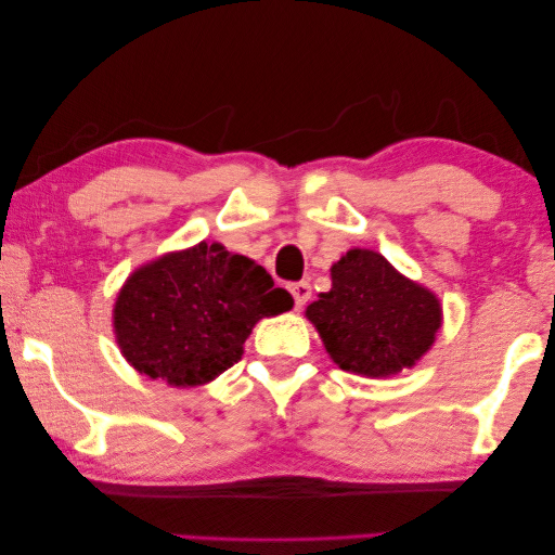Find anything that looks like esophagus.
<instances>
[{
  "mask_svg": "<svg viewBox=\"0 0 555 555\" xmlns=\"http://www.w3.org/2000/svg\"><path fill=\"white\" fill-rule=\"evenodd\" d=\"M289 293H293V297H295V307L297 310H302V307L310 302V297H312V285L310 283H293L289 285Z\"/></svg>",
  "mask_w": 555,
  "mask_h": 555,
  "instance_id": "obj_1",
  "label": "esophagus"
}]
</instances>
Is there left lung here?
I'll return each instance as SVG.
<instances>
[{
  "mask_svg": "<svg viewBox=\"0 0 555 555\" xmlns=\"http://www.w3.org/2000/svg\"><path fill=\"white\" fill-rule=\"evenodd\" d=\"M305 314L339 369L371 378L415 366L442 324L440 299L366 248L334 262L332 289Z\"/></svg>",
  "mask_w": 555,
  "mask_h": 555,
  "instance_id": "8db88e82",
  "label": "left lung"
}]
</instances>
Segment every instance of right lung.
<instances>
[{"label": "right lung", "mask_w": 555, "mask_h": 555, "mask_svg": "<svg viewBox=\"0 0 555 555\" xmlns=\"http://www.w3.org/2000/svg\"><path fill=\"white\" fill-rule=\"evenodd\" d=\"M289 307L287 289L256 260L202 241L134 270L115 299L113 326L130 366L189 388L238 363L253 326Z\"/></svg>", "instance_id": "right-lung-1"}]
</instances>
